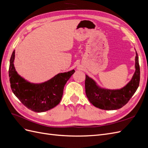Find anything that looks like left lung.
<instances>
[{"instance_id": "1", "label": "left lung", "mask_w": 148, "mask_h": 148, "mask_svg": "<svg viewBox=\"0 0 148 148\" xmlns=\"http://www.w3.org/2000/svg\"><path fill=\"white\" fill-rule=\"evenodd\" d=\"M140 69L136 51L135 71L132 79L120 89L101 88L92 78L86 75L85 91L88 100L95 107L103 110H117L122 108L131 99L139 86Z\"/></svg>"}]
</instances>
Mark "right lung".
I'll return each mask as SVG.
<instances>
[{"mask_svg":"<svg viewBox=\"0 0 148 148\" xmlns=\"http://www.w3.org/2000/svg\"><path fill=\"white\" fill-rule=\"evenodd\" d=\"M14 59L13 51L8 70L10 87L22 104L36 112L49 110L59 104L63 95L65 84L75 71L73 70L59 73L44 83H31L17 73L13 64Z\"/></svg>","mask_w":148,"mask_h":148,"instance_id":"add662e5","label":"right lung"}]
</instances>
